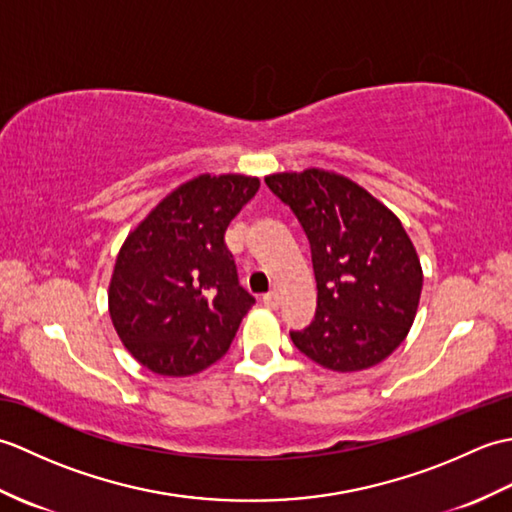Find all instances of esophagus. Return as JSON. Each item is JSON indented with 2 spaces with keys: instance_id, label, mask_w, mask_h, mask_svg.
Returning <instances> with one entry per match:
<instances>
[{
  "instance_id": "1",
  "label": "esophagus",
  "mask_w": 512,
  "mask_h": 512,
  "mask_svg": "<svg viewBox=\"0 0 512 512\" xmlns=\"http://www.w3.org/2000/svg\"><path fill=\"white\" fill-rule=\"evenodd\" d=\"M264 299V306H268V308H279V303H281V295L277 290H270V292H266V295L262 297Z\"/></svg>"
}]
</instances>
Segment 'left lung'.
<instances>
[{
  "label": "left lung",
  "instance_id": "obj_1",
  "mask_svg": "<svg viewBox=\"0 0 512 512\" xmlns=\"http://www.w3.org/2000/svg\"><path fill=\"white\" fill-rule=\"evenodd\" d=\"M268 189L306 233L317 279V314L290 332L297 350L334 372L378 365L416 319L422 268L398 217L339 173H275Z\"/></svg>",
  "mask_w": 512,
  "mask_h": 512
}]
</instances>
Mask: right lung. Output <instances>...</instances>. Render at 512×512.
I'll return each instance as SVG.
<instances>
[{"label": "right lung", "instance_id": "1", "mask_svg": "<svg viewBox=\"0 0 512 512\" xmlns=\"http://www.w3.org/2000/svg\"><path fill=\"white\" fill-rule=\"evenodd\" d=\"M257 189V178L204 173L127 235L107 295L110 317L129 354L154 374L191 376L220 361L253 308L224 233Z\"/></svg>", "mask_w": 512, "mask_h": 512}]
</instances>
